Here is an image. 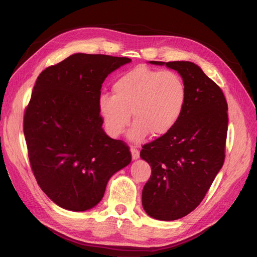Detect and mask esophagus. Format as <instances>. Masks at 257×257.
<instances>
[{"label":"esophagus","mask_w":257,"mask_h":257,"mask_svg":"<svg viewBox=\"0 0 257 257\" xmlns=\"http://www.w3.org/2000/svg\"><path fill=\"white\" fill-rule=\"evenodd\" d=\"M131 152H132V158H133V160H137L139 159V150L136 149L135 147H131Z\"/></svg>","instance_id":"esophagus-1"}]
</instances>
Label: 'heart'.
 <instances>
[{"label": "heart", "instance_id": "b5f03b06", "mask_svg": "<svg viewBox=\"0 0 257 257\" xmlns=\"http://www.w3.org/2000/svg\"><path fill=\"white\" fill-rule=\"evenodd\" d=\"M113 95L102 94L99 113L111 136H120L131 123L130 138L142 143L150 134L169 133L179 121L186 99L181 76L174 71L136 67L119 77L112 85Z\"/></svg>", "mask_w": 257, "mask_h": 257}]
</instances>
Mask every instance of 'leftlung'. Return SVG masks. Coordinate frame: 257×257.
<instances>
[{"label": "left lung", "mask_w": 257, "mask_h": 257, "mask_svg": "<svg viewBox=\"0 0 257 257\" xmlns=\"http://www.w3.org/2000/svg\"><path fill=\"white\" fill-rule=\"evenodd\" d=\"M182 77L186 99L169 133L143 146L141 157L151 166L143 190L145 211L161 221L181 219L204 199L225 160L228 114L223 91L189 61L158 62Z\"/></svg>", "instance_id": "left-lung-1"}]
</instances>
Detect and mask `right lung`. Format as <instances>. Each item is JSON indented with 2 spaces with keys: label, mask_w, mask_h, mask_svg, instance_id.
Returning <instances> with one entry per match:
<instances>
[{
  "label": "right lung",
  "mask_w": 257,
  "mask_h": 257,
  "mask_svg": "<svg viewBox=\"0 0 257 257\" xmlns=\"http://www.w3.org/2000/svg\"><path fill=\"white\" fill-rule=\"evenodd\" d=\"M131 61L75 53L37 77L23 133L38 185L61 208L96 206L110 177L131 163L128 146L105 133L98 109L105 78Z\"/></svg>",
  "instance_id": "right-lung-1"
}]
</instances>
